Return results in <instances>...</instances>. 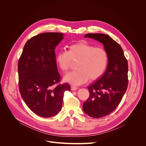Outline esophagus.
<instances>
[{
    "instance_id": "1",
    "label": "esophagus",
    "mask_w": 146,
    "mask_h": 146,
    "mask_svg": "<svg viewBox=\"0 0 146 146\" xmlns=\"http://www.w3.org/2000/svg\"><path fill=\"white\" fill-rule=\"evenodd\" d=\"M77 89H78V88H77V86H74V85H72V86H71V90H72V91H76V90H77Z\"/></svg>"
}]
</instances>
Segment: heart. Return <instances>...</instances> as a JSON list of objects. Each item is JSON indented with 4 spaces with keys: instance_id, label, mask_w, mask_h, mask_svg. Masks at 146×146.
Returning a JSON list of instances; mask_svg holds the SVG:
<instances>
[{
    "instance_id": "heart-1",
    "label": "heart",
    "mask_w": 146,
    "mask_h": 146,
    "mask_svg": "<svg viewBox=\"0 0 146 146\" xmlns=\"http://www.w3.org/2000/svg\"><path fill=\"white\" fill-rule=\"evenodd\" d=\"M56 62L63 72L67 73L72 61H77V69L68 74L65 80L75 85H80L99 78L107 69L108 55L105 48L96 47L86 42H78L69 46L68 50L60 52Z\"/></svg>"
}]
</instances>
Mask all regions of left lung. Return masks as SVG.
Segmentation results:
<instances>
[{
    "instance_id": "left-lung-1",
    "label": "left lung",
    "mask_w": 146,
    "mask_h": 146,
    "mask_svg": "<svg viewBox=\"0 0 146 146\" xmlns=\"http://www.w3.org/2000/svg\"><path fill=\"white\" fill-rule=\"evenodd\" d=\"M85 37L102 42L108 55L104 74L88 87L90 96L83 104L86 114L94 118L107 116L115 110L127 91L128 62L121 46L108 35L88 33Z\"/></svg>"
}]
</instances>
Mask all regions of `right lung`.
Returning a JSON list of instances; mask_svg holds the SVG:
<instances>
[{
  "mask_svg": "<svg viewBox=\"0 0 146 146\" xmlns=\"http://www.w3.org/2000/svg\"><path fill=\"white\" fill-rule=\"evenodd\" d=\"M63 34L47 32L25 43L18 61L19 89L28 107L37 115L50 117L58 113L68 83H60L55 48Z\"/></svg>",
  "mask_w": 146,
  "mask_h": 146,
  "instance_id": "right-lung-1",
  "label": "right lung"
}]
</instances>
